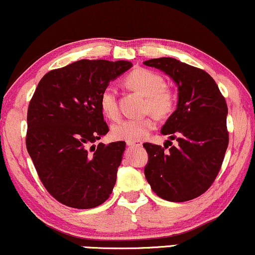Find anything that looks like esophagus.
<instances>
[{
    "label": "esophagus",
    "mask_w": 255,
    "mask_h": 255,
    "mask_svg": "<svg viewBox=\"0 0 255 255\" xmlns=\"http://www.w3.org/2000/svg\"><path fill=\"white\" fill-rule=\"evenodd\" d=\"M128 146H142V142L140 140H130V142H127Z\"/></svg>",
    "instance_id": "34e87169"
}]
</instances>
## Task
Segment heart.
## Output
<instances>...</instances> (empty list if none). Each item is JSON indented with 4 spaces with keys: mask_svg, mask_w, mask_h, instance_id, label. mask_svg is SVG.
Here are the masks:
<instances>
[{
    "mask_svg": "<svg viewBox=\"0 0 255 255\" xmlns=\"http://www.w3.org/2000/svg\"><path fill=\"white\" fill-rule=\"evenodd\" d=\"M125 84L130 89L145 96L144 112H151L158 118H168L175 111L177 105V96L170 87L165 86V80L161 74L147 68H136L125 78ZM99 105L104 115L117 121L119 118V106L117 91L113 86H106L99 98ZM156 127L152 116L142 118L125 119L112 128V134L116 139L140 140L145 138Z\"/></svg>",
    "mask_w": 255,
    "mask_h": 255,
    "instance_id": "heart-1",
    "label": "heart"
}]
</instances>
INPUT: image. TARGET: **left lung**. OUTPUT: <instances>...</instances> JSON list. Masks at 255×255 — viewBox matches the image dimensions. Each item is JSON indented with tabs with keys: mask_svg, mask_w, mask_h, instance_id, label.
<instances>
[{
	"mask_svg": "<svg viewBox=\"0 0 255 255\" xmlns=\"http://www.w3.org/2000/svg\"><path fill=\"white\" fill-rule=\"evenodd\" d=\"M170 75L178 86L177 109L162 128L178 145L144 143L146 181L157 196L184 202L206 193L221 169L229 142L228 108L218 85L206 71L172 58L144 61ZM170 142V140H168Z\"/></svg>",
	"mask_w": 255,
	"mask_h": 255,
	"instance_id": "1",
	"label": "left lung"
}]
</instances>
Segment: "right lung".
Segmentation results:
<instances>
[{"mask_svg":"<svg viewBox=\"0 0 255 255\" xmlns=\"http://www.w3.org/2000/svg\"><path fill=\"white\" fill-rule=\"evenodd\" d=\"M131 66L84 59L49 71L37 84L28 106L26 146L40 181L58 202L90 209L111 195L125 142L92 143L109 132L100 94Z\"/></svg>","mask_w":255,"mask_h":255,"instance_id":"add662e5","label":"right lung"}]
</instances>
